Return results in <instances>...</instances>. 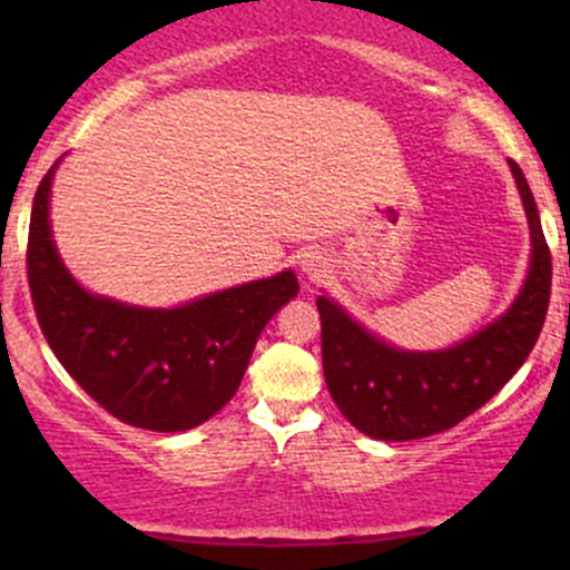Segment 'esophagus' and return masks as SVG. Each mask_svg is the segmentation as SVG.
<instances>
[{"label": "esophagus", "instance_id": "34e87169", "mask_svg": "<svg viewBox=\"0 0 570 570\" xmlns=\"http://www.w3.org/2000/svg\"><path fill=\"white\" fill-rule=\"evenodd\" d=\"M299 271H303V276L307 281H318L326 273V257L318 252H307L303 254V259H299Z\"/></svg>", "mask_w": 570, "mask_h": 570}]
</instances>
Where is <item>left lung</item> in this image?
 <instances>
[{
  "label": "left lung",
  "mask_w": 570,
  "mask_h": 570,
  "mask_svg": "<svg viewBox=\"0 0 570 570\" xmlns=\"http://www.w3.org/2000/svg\"><path fill=\"white\" fill-rule=\"evenodd\" d=\"M509 166L531 225V271L514 305L474 337L436 353L399 351L370 335L332 299H316L330 394L372 440L407 442L453 429L499 394L533 351L552 294V254L525 174L514 160Z\"/></svg>",
  "instance_id": "1"
}]
</instances>
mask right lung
Returning a JSON list of instances; mask_svg holds the SVG:
<instances>
[{"mask_svg":"<svg viewBox=\"0 0 570 570\" xmlns=\"http://www.w3.org/2000/svg\"><path fill=\"white\" fill-rule=\"evenodd\" d=\"M56 166L31 206L26 273L39 330L63 370L128 426L187 431L217 415L238 391L259 332L297 297L292 271L149 311L88 294L50 238L48 198Z\"/></svg>","mask_w":570,"mask_h":570,"instance_id":"obj_1","label":"right lung"}]
</instances>
